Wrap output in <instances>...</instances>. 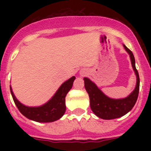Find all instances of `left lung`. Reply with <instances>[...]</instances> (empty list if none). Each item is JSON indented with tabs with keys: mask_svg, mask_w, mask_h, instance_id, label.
Segmentation results:
<instances>
[{
	"mask_svg": "<svg viewBox=\"0 0 151 151\" xmlns=\"http://www.w3.org/2000/svg\"><path fill=\"white\" fill-rule=\"evenodd\" d=\"M124 48L130 55L132 65L137 77V84L134 90L129 96L123 99H111L106 97L94 83L88 78H84L85 88L90 98V106L96 116L104 119H113L129 113L135 104L139 92L140 78L138 70L135 67V60L132 52L123 45Z\"/></svg>",
	"mask_w": 151,
	"mask_h": 151,
	"instance_id": "obj_1",
	"label": "left lung"
}]
</instances>
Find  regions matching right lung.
Instances as JSON below:
<instances>
[{"instance_id":"add662e5","label":"right lung","mask_w":151,"mask_h":151,"mask_svg":"<svg viewBox=\"0 0 151 151\" xmlns=\"http://www.w3.org/2000/svg\"><path fill=\"white\" fill-rule=\"evenodd\" d=\"M75 78L76 77L73 76L64 82L48 102L38 107H29L22 104L15 97L11 87L10 92L16 106L26 118L38 122H54L61 118L66 111L65 98L68 92L73 87Z\"/></svg>"}]
</instances>
